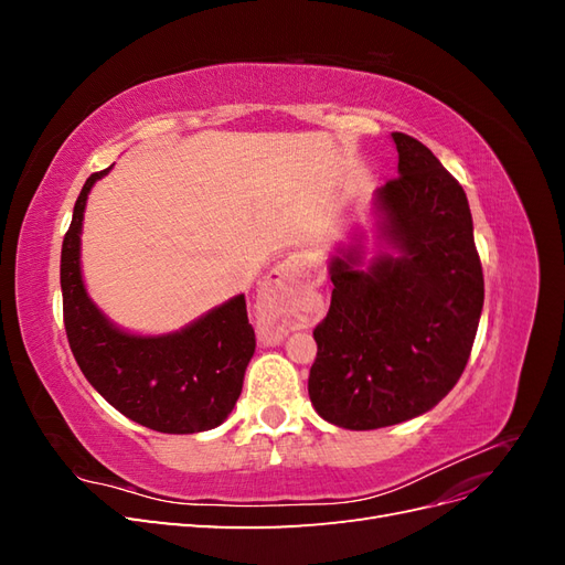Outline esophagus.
<instances>
[{
	"label": "esophagus",
	"instance_id": "obj_1",
	"mask_svg": "<svg viewBox=\"0 0 565 565\" xmlns=\"http://www.w3.org/2000/svg\"><path fill=\"white\" fill-rule=\"evenodd\" d=\"M306 285V264L299 256H289L276 270L268 273V278L259 292V311L273 320V332H264L268 339H280L289 330L297 328L292 309L301 299Z\"/></svg>",
	"mask_w": 565,
	"mask_h": 565
}]
</instances>
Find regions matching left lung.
Returning <instances> with one entry per match:
<instances>
[{
  "label": "left lung",
  "mask_w": 565,
  "mask_h": 565,
  "mask_svg": "<svg viewBox=\"0 0 565 565\" xmlns=\"http://www.w3.org/2000/svg\"><path fill=\"white\" fill-rule=\"evenodd\" d=\"M398 179L377 188L380 252L358 235L330 259L332 303L313 330L316 413L370 431L429 413L467 367L483 311V268L467 193L434 152L401 131Z\"/></svg>",
  "instance_id": "1"
}]
</instances>
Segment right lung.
<instances>
[{"mask_svg": "<svg viewBox=\"0 0 565 565\" xmlns=\"http://www.w3.org/2000/svg\"><path fill=\"white\" fill-rule=\"evenodd\" d=\"M82 185L61 249L63 322L87 382L131 422L160 434H200L224 422L241 398L254 355L245 295L169 334L127 332L98 309L82 278V221L94 183Z\"/></svg>", "mask_w": 565, "mask_h": 565, "instance_id": "right-lung-1", "label": "right lung"}]
</instances>
